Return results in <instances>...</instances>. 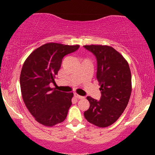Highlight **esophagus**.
I'll list each match as a JSON object with an SVG mask.
<instances>
[{
    "label": "esophagus",
    "instance_id": "34e87169",
    "mask_svg": "<svg viewBox=\"0 0 155 155\" xmlns=\"http://www.w3.org/2000/svg\"><path fill=\"white\" fill-rule=\"evenodd\" d=\"M74 97H76V98H79V99H82L83 97H84L83 96H81V95H78V94H77V93H76V92H74Z\"/></svg>",
    "mask_w": 155,
    "mask_h": 155
}]
</instances>
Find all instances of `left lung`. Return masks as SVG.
<instances>
[{
  "mask_svg": "<svg viewBox=\"0 0 155 155\" xmlns=\"http://www.w3.org/2000/svg\"><path fill=\"white\" fill-rule=\"evenodd\" d=\"M95 56L97 77L101 97L97 101L87 96L90 108L84 116L90 123L106 127L114 123L127 107L132 91L131 73L122 54L109 46L86 45Z\"/></svg>",
  "mask_w": 155,
  "mask_h": 155,
  "instance_id": "obj_1",
  "label": "left lung"
}]
</instances>
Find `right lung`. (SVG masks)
I'll return each mask as SVG.
<instances>
[{
    "mask_svg": "<svg viewBox=\"0 0 155 155\" xmlns=\"http://www.w3.org/2000/svg\"><path fill=\"white\" fill-rule=\"evenodd\" d=\"M79 48V45L45 44L35 49L23 64L19 80L22 98L40 124L51 127L66 118L74 93L53 90L49 84L54 82L64 56Z\"/></svg>",
    "mask_w": 155,
    "mask_h": 155,
    "instance_id": "add662e5",
    "label": "right lung"
}]
</instances>
